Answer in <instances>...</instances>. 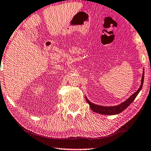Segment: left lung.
I'll list each match as a JSON object with an SVG mask.
<instances>
[{
    "label": "left lung",
    "instance_id": "obj_1",
    "mask_svg": "<svg viewBox=\"0 0 151 151\" xmlns=\"http://www.w3.org/2000/svg\"><path fill=\"white\" fill-rule=\"evenodd\" d=\"M144 78V71H143V75H142V82H141V85H140V87L138 88L137 91L134 93L132 95L129 99H127V100L122 103V104L117 105V106H100V105L93 104V103L91 102L90 101L86 98V102H87V103H88V104H89L91 109L93 111H94V112H96L97 113H100V114H103V115H109L118 114V113L122 112L124 110H125V109L133 102V100H135L138 93H139V92L141 91L142 86H143Z\"/></svg>",
    "mask_w": 151,
    "mask_h": 151
}]
</instances>
